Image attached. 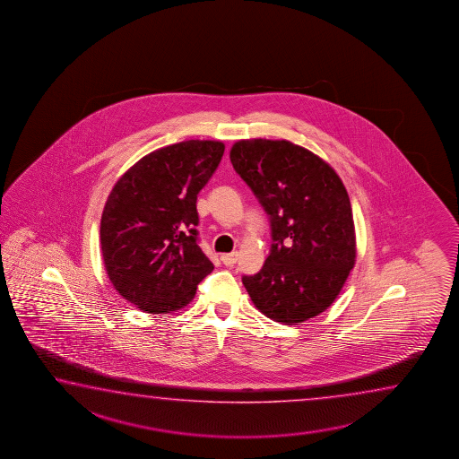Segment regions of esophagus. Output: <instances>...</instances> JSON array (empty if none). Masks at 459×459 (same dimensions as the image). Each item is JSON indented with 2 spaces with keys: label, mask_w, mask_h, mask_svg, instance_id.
Returning a JSON list of instances; mask_svg holds the SVG:
<instances>
[{
  "label": "esophagus",
  "mask_w": 459,
  "mask_h": 459,
  "mask_svg": "<svg viewBox=\"0 0 459 459\" xmlns=\"http://www.w3.org/2000/svg\"><path fill=\"white\" fill-rule=\"evenodd\" d=\"M221 262L225 264L226 267H233L234 264L238 262V252H231V254L221 255Z\"/></svg>",
  "instance_id": "1"
}]
</instances>
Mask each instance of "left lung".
Listing matches in <instances>:
<instances>
[{"mask_svg":"<svg viewBox=\"0 0 459 459\" xmlns=\"http://www.w3.org/2000/svg\"><path fill=\"white\" fill-rule=\"evenodd\" d=\"M234 171L269 215L272 246L262 269L244 275L252 303L277 323L321 315L355 264L351 198L319 156L287 140H241Z\"/></svg>","mask_w":459,"mask_h":459,"instance_id":"left-lung-1","label":"left lung"}]
</instances>
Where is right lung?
<instances>
[{
  "label": "right lung",
  "instance_id": "1",
  "mask_svg": "<svg viewBox=\"0 0 459 459\" xmlns=\"http://www.w3.org/2000/svg\"><path fill=\"white\" fill-rule=\"evenodd\" d=\"M225 144L189 140L146 154L117 180L100 218L108 279L150 315L189 305L213 264L198 246L197 195Z\"/></svg>",
  "mask_w": 459,
  "mask_h": 459
}]
</instances>
